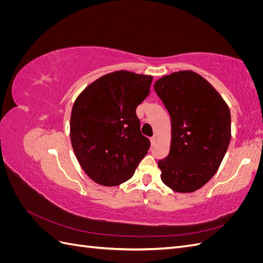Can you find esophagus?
Instances as JSON below:
<instances>
[{
  "label": "esophagus",
  "instance_id": "34e87169",
  "mask_svg": "<svg viewBox=\"0 0 263 263\" xmlns=\"http://www.w3.org/2000/svg\"><path fill=\"white\" fill-rule=\"evenodd\" d=\"M150 144H151V146H155L157 144V138L155 136L150 138Z\"/></svg>",
  "mask_w": 263,
  "mask_h": 263
}]
</instances>
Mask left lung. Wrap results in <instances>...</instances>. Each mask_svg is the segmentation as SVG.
Here are the masks:
<instances>
[{
    "mask_svg": "<svg viewBox=\"0 0 263 263\" xmlns=\"http://www.w3.org/2000/svg\"><path fill=\"white\" fill-rule=\"evenodd\" d=\"M154 87L171 117L170 153L158 161L161 180L176 192H194L224 159L232 138L229 107L210 82L190 70L164 76Z\"/></svg>",
    "mask_w": 263,
    "mask_h": 263,
    "instance_id": "1",
    "label": "left lung"
}]
</instances>
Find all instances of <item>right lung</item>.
Here are the masks:
<instances>
[{"label": "right lung", "instance_id": "right-lung-1", "mask_svg": "<svg viewBox=\"0 0 263 263\" xmlns=\"http://www.w3.org/2000/svg\"><path fill=\"white\" fill-rule=\"evenodd\" d=\"M153 77L115 71L87 85L70 119L71 144L94 182L115 186L129 180L150 147L140 133L136 108L149 94Z\"/></svg>", "mask_w": 263, "mask_h": 263}]
</instances>
